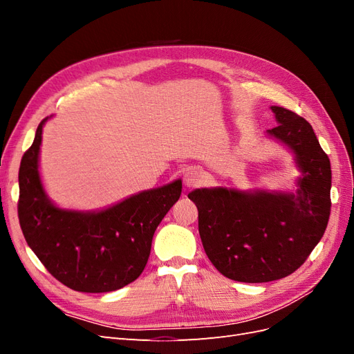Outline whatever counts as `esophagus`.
Masks as SVG:
<instances>
[{
  "label": "esophagus",
  "instance_id": "34e87169",
  "mask_svg": "<svg viewBox=\"0 0 354 354\" xmlns=\"http://www.w3.org/2000/svg\"><path fill=\"white\" fill-rule=\"evenodd\" d=\"M203 171L196 168V167H192V168H187L186 173L183 176V183L187 189H192V187H198L203 183Z\"/></svg>",
  "mask_w": 354,
  "mask_h": 354
}]
</instances>
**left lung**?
I'll use <instances>...</instances> for the list:
<instances>
[{"label":"left lung","mask_w":354,"mask_h":354,"mask_svg":"<svg viewBox=\"0 0 354 354\" xmlns=\"http://www.w3.org/2000/svg\"><path fill=\"white\" fill-rule=\"evenodd\" d=\"M267 134L295 155V194L195 189L199 234L209 261L229 279L261 283L294 273L322 239L330 214V162L304 118L272 106Z\"/></svg>","instance_id":"1"}]
</instances>
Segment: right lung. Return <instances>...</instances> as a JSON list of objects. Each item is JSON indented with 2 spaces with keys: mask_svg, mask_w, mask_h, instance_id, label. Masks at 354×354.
<instances>
[{
  "mask_svg": "<svg viewBox=\"0 0 354 354\" xmlns=\"http://www.w3.org/2000/svg\"><path fill=\"white\" fill-rule=\"evenodd\" d=\"M47 120L20 162L17 214L24 236L46 269L73 291H116L145 270L153 233L181 195V180L102 211L62 209L48 199L38 171Z\"/></svg>",
  "mask_w": 354,
  "mask_h": 354,
  "instance_id": "obj_1",
  "label": "right lung"
}]
</instances>
